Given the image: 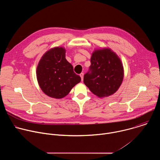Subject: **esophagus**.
Here are the masks:
<instances>
[{
	"label": "esophagus",
	"instance_id": "1",
	"mask_svg": "<svg viewBox=\"0 0 160 160\" xmlns=\"http://www.w3.org/2000/svg\"><path fill=\"white\" fill-rule=\"evenodd\" d=\"M80 76L81 77V79H82V81H83V73H82L80 74Z\"/></svg>",
	"mask_w": 160,
	"mask_h": 160
}]
</instances>
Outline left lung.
<instances>
[{
    "label": "left lung",
    "mask_w": 160,
    "mask_h": 160,
    "mask_svg": "<svg viewBox=\"0 0 160 160\" xmlns=\"http://www.w3.org/2000/svg\"><path fill=\"white\" fill-rule=\"evenodd\" d=\"M88 72L83 82L89 90L99 98L115 93L123 77V66L120 58L109 48L95 50L90 58Z\"/></svg>",
    "instance_id": "1"
}]
</instances>
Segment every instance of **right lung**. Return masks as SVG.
<instances>
[{
    "mask_svg": "<svg viewBox=\"0 0 160 160\" xmlns=\"http://www.w3.org/2000/svg\"><path fill=\"white\" fill-rule=\"evenodd\" d=\"M66 50L56 47L45 52L37 68L38 85L47 96L61 99L69 94L72 88L81 81L73 72V66L65 58Z\"/></svg>",
    "mask_w": 160,
    "mask_h": 160,
    "instance_id": "obj_1",
    "label": "right lung"
}]
</instances>
